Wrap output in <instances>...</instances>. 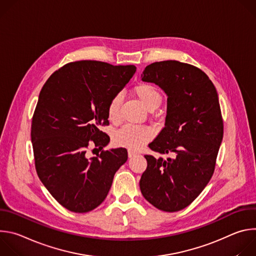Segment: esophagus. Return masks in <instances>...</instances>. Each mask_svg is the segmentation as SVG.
Here are the masks:
<instances>
[{
	"label": "esophagus",
	"mask_w": 256,
	"mask_h": 256,
	"mask_svg": "<svg viewBox=\"0 0 256 256\" xmlns=\"http://www.w3.org/2000/svg\"><path fill=\"white\" fill-rule=\"evenodd\" d=\"M128 157H130V158H132L134 156H136V152H134V151H132V150H128Z\"/></svg>",
	"instance_id": "1"
}]
</instances>
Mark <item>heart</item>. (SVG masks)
I'll return each instance as SVG.
<instances>
[{"instance_id": "obj_1", "label": "heart", "mask_w": 256, "mask_h": 256, "mask_svg": "<svg viewBox=\"0 0 256 256\" xmlns=\"http://www.w3.org/2000/svg\"><path fill=\"white\" fill-rule=\"evenodd\" d=\"M134 92L149 112L155 110L162 102V95L158 89L151 84H140L134 87ZM122 102V95L120 93L114 95L108 102L107 116L108 120L114 124H116L120 120V109ZM152 136L153 130L148 126L126 124L116 132L114 142L118 147H124L136 151L138 150Z\"/></svg>"}]
</instances>
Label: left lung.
Masks as SVG:
<instances>
[{
    "label": "left lung",
    "mask_w": 256,
    "mask_h": 256,
    "mask_svg": "<svg viewBox=\"0 0 256 256\" xmlns=\"http://www.w3.org/2000/svg\"><path fill=\"white\" fill-rule=\"evenodd\" d=\"M140 78L167 95L165 126L149 147L172 155L144 156L148 166L140 192L155 208L177 212L190 206L212 176L224 134L218 96L206 72L177 60L153 62Z\"/></svg>",
    "instance_id": "8db88e82"
}]
</instances>
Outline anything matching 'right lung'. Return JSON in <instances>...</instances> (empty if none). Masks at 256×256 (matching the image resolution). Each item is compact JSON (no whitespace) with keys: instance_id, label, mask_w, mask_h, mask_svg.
<instances>
[{"instance_id":"obj_1","label":"right lung","mask_w":256,"mask_h":256,"mask_svg":"<svg viewBox=\"0 0 256 256\" xmlns=\"http://www.w3.org/2000/svg\"><path fill=\"white\" fill-rule=\"evenodd\" d=\"M134 66L97 60L70 62L44 85L31 124L35 168L50 194L64 208L87 212L107 196L116 172L128 160L124 148L87 158L90 144L103 149L109 136L107 105L134 75Z\"/></svg>"}]
</instances>
